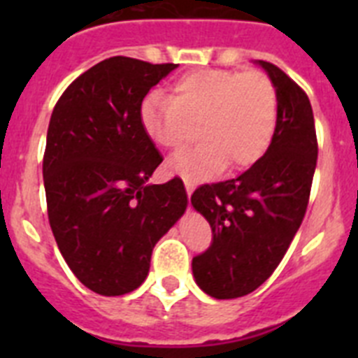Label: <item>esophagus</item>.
<instances>
[{"label": "esophagus", "mask_w": 358, "mask_h": 358, "mask_svg": "<svg viewBox=\"0 0 358 358\" xmlns=\"http://www.w3.org/2000/svg\"><path fill=\"white\" fill-rule=\"evenodd\" d=\"M185 186H186V194H188V197H192V192H194V182L189 181V179H185Z\"/></svg>", "instance_id": "esophagus-1"}]
</instances>
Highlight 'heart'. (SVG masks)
Wrapping results in <instances>:
<instances>
[{"label": "heart", "mask_w": 358, "mask_h": 358, "mask_svg": "<svg viewBox=\"0 0 358 358\" xmlns=\"http://www.w3.org/2000/svg\"><path fill=\"white\" fill-rule=\"evenodd\" d=\"M278 120L276 87L260 71L195 69L177 78L169 98L148 94L140 106V125L154 145L177 150L201 143L169 161V170L199 181L224 169L252 166L264 157Z\"/></svg>", "instance_id": "heart-1"}]
</instances>
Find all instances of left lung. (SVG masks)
Segmentation results:
<instances>
[{
    "instance_id": "obj_1",
    "label": "left lung",
    "mask_w": 358,
    "mask_h": 358,
    "mask_svg": "<svg viewBox=\"0 0 358 358\" xmlns=\"http://www.w3.org/2000/svg\"><path fill=\"white\" fill-rule=\"evenodd\" d=\"M276 87L271 147L238 176L192 195L213 242L192 260L195 283L215 299L252 292L274 273L301 226L317 163L314 113L305 91L278 66L256 61Z\"/></svg>"
}]
</instances>
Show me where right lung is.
<instances>
[{
  "label": "right lung",
  "mask_w": 358,
  "mask_h": 358,
  "mask_svg": "<svg viewBox=\"0 0 358 358\" xmlns=\"http://www.w3.org/2000/svg\"><path fill=\"white\" fill-rule=\"evenodd\" d=\"M176 68L110 57L69 84L50 118V226L73 274L100 296L143 283L152 249L188 206L179 177L148 185L163 157L140 125L143 98Z\"/></svg>",
  "instance_id": "right-lung-1"
}]
</instances>
